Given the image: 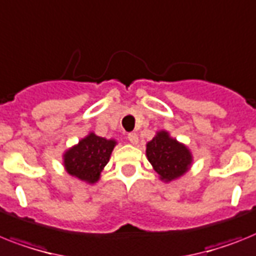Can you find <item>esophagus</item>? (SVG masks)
<instances>
[{
    "mask_svg": "<svg viewBox=\"0 0 256 256\" xmlns=\"http://www.w3.org/2000/svg\"><path fill=\"white\" fill-rule=\"evenodd\" d=\"M128 139L130 143H132V144H136L138 143V134L136 132H128Z\"/></svg>",
    "mask_w": 256,
    "mask_h": 256,
    "instance_id": "esophagus-1",
    "label": "esophagus"
}]
</instances>
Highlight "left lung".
<instances>
[{"instance_id":"obj_1","label":"left lung","mask_w":256,"mask_h":256,"mask_svg":"<svg viewBox=\"0 0 256 256\" xmlns=\"http://www.w3.org/2000/svg\"><path fill=\"white\" fill-rule=\"evenodd\" d=\"M147 158L161 180L172 181L182 176L191 164V154L184 144L169 138L168 132H158L147 144Z\"/></svg>"}]
</instances>
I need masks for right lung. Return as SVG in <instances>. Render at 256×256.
Returning <instances> with one entry per match:
<instances>
[{
  "mask_svg": "<svg viewBox=\"0 0 256 256\" xmlns=\"http://www.w3.org/2000/svg\"><path fill=\"white\" fill-rule=\"evenodd\" d=\"M114 146V140H106L95 134H90L65 154L64 162L66 170L82 181L95 184L100 177V172L108 164Z\"/></svg>",
  "mask_w": 256,
  "mask_h": 256,
  "instance_id": "1",
  "label": "right lung"
}]
</instances>
